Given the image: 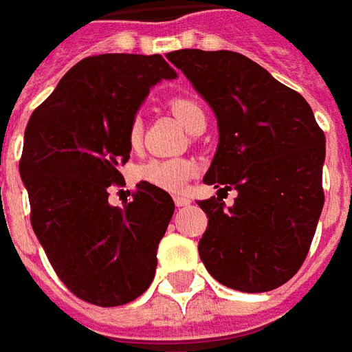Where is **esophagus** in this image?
<instances>
[{"label":"esophagus","instance_id":"1","mask_svg":"<svg viewBox=\"0 0 352 352\" xmlns=\"http://www.w3.org/2000/svg\"><path fill=\"white\" fill-rule=\"evenodd\" d=\"M173 201H175L177 207H184L190 204V199L186 198V196H175V198H173Z\"/></svg>","mask_w":352,"mask_h":352}]
</instances>
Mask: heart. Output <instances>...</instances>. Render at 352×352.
<instances>
[{
    "instance_id": "b5f03b06",
    "label": "heart",
    "mask_w": 352,
    "mask_h": 352,
    "mask_svg": "<svg viewBox=\"0 0 352 352\" xmlns=\"http://www.w3.org/2000/svg\"><path fill=\"white\" fill-rule=\"evenodd\" d=\"M169 109L188 130L194 128V124L206 118L204 109L199 107L198 101L186 96L171 98ZM141 138H143V126L138 116H133L128 126V143L131 148H138L141 145ZM196 171H198V164L188 158H151L135 169V179L153 184L160 190L179 192L196 175Z\"/></svg>"
}]
</instances>
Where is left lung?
Listing matches in <instances>:
<instances>
[{
    "label": "left lung",
    "instance_id": "1",
    "mask_svg": "<svg viewBox=\"0 0 352 352\" xmlns=\"http://www.w3.org/2000/svg\"><path fill=\"white\" fill-rule=\"evenodd\" d=\"M168 60L217 115L219 146L204 183L237 190L232 207L214 196L198 201L209 219L199 258L234 290L285 285L302 267L324 206V131L300 94L239 52L183 49Z\"/></svg>",
    "mask_w": 352,
    "mask_h": 352
}]
</instances>
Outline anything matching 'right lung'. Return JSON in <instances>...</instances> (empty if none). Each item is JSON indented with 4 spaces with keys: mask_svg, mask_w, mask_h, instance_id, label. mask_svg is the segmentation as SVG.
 I'll return each instance as SVG.
<instances>
[{
    "mask_svg": "<svg viewBox=\"0 0 352 352\" xmlns=\"http://www.w3.org/2000/svg\"><path fill=\"white\" fill-rule=\"evenodd\" d=\"M175 75L160 54L88 56L28 120L19 168L32 228L60 280L94 305L133 302L154 279L175 204L141 181L131 201L113 207L109 186L122 183L118 166L130 158L128 126L141 101Z\"/></svg>",
    "mask_w": 352,
    "mask_h": 352,
    "instance_id": "right-lung-1",
    "label": "right lung"
}]
</instances>
